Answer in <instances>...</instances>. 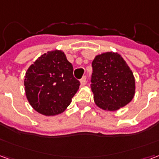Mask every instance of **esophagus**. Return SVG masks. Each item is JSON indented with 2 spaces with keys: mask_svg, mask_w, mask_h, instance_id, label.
Instances as JSON below:
<instances>
[{
  "mask_svg": "<svg viewBox=\"0 0 159 159\" xmlns=\"http://www.w3.org/2000/svg\"><path fill=\"white\" fill-rule=\"evenodd\" d=\"M80 83H81V85H83H83H85V84L87 83L86 77H85V76H83V78L80 80Z\"/></svg>",
  "mask_w": 159,
  "mask_h": 159,
  "instance_id": "1",
  "label": "esophagus"
}]
</instances>
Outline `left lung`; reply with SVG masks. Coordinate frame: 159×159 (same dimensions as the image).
<instances>
[{
	"mask_svg": "<svg viewBox=\"0 0 159 159\" xmlns=\"http://www.w3.org/2000/svg\"><path fill=\"white\" fill-rule=\"evenodd\" d=\"M91 89L101 109L117 111L132 100L135 93L133 72L117 52L97 55L92 62Z\"/></svg>",
	"mask_w": 159,
	"mask_h": 159,
	"instance_id": "1",
	"label": "left lung"
}]
</instances>
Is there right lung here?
<instances>
[{
  "mask_svg": "<svg viewBox=\"0 0 159 159\" xmlns=\"http://www.w3.org/2000/svg\"><path fill=\"white\" fill-rule=\"evenodd\" d=\"M25 90L30 106L39 113L54 116L68 107L79 89L73 66L61 50L49 51L30 66L25 76Z\"/></svg>",
  "mask_w": 159,
  "mask_h": 159,
  "instance_id": "right-lung-1",
  "label": "right lung"
}]
</instances>
